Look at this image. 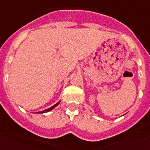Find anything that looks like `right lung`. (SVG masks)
<instances>
[{
    "instance_id": "1",
    "label": "right lung",
    "mask_w": 150,
    "mask_h": 150,
    "mask_svg": "<svg viewBox=\"0 0 150 150\" xmlns=\"http://www.w3.org/2000/svg\"><path fill=\"white\" fill-rule=\"evenodd\" d=\"M60 103V101H59V102H57V103L56 104V105H53V106H52V107H50V108H49V109H47V110H44V111H41V112H40V113H44V112H50V110H53V109H54V108H55L56 106H57V105H58V104Z\"/></svg>"
}]
</instances>
